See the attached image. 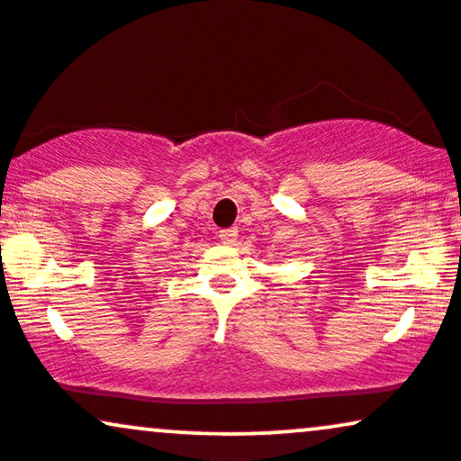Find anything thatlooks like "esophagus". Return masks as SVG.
Here are the masks:
<instances>
[{"label": "esophagus", "mask_w": 461, "mask_h": 461, "mask_svg": "<svg viewBox=\"0 0 461 461\" xmlns=\"http://www.w3.org/2000/svg\"><path fill=\"white\" fill-rule=\"evenodd\" d=\"M218 237H220L221 243H226V246H232V243L237 241V229H221L218 232Z\"/></svg>", "instance_id": "34e87169"}]
</instances>
